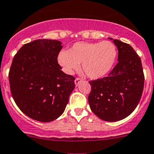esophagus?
Masks as SVG:
<instances>
[{
	"label": "esophagus",
	"mask_w": 154,
	"mask_h": 154,
	"mask_svg": "<svg viewBox=\"0 0 154 154\" xmlns=\"http://www.w3.org/2000/svg\"><path fill=\"white\" fill-rule=\"evenodd\" d=\"M81 81H82V80H81V78H78V77H77V78H76V79H75V81H74L75 85H76V86H78V85H79V84L81 83Z\"/></svg>",
	"instance_id": "1"
}]
</instances>
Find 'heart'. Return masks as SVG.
<instances>
[{"instance_id": "1", "label": "heart", "mask_w": 154, "mask_h": 154, "mask_svg": "<svg viewBox=\"0 0 154 154\" xmlns=\"http://www.w3.org/2000/svg\"><path fill=\"white\" fill-rule=\"evenodd\" d=\"M116 46L110 41L77 42L69 51L62 50L58 55V63L63 70L71 74L81 68L91 79H100L109 73L117 59Z\"/></svg>"}]
</instances>
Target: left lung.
Segmentation results:
<instances>
[{"label": "left lung", "mask_w": 154, "mask_h": 154, "mask_svg": "<svg viewBox=\"0 0 154 154\" xmlns=\"http://www.w3.org/2000/svg\"><path fill=\"white\" fill-rule=\"evenodd\" d=\"M113 42L118 50L117 64L108 77L89 81L90 108L106 121H121L131 114L140 101L144 87L139 55L128 44L116 39Z\"/></svg>", "instance_id": "8db88e82"}]
</instances>
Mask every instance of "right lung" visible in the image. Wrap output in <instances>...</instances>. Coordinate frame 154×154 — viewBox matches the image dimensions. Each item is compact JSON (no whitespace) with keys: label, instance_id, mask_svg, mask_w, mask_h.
Returning a JSON list of instances; mask_svg holds the SVG:
<instances>
[{"label":"right lung","instance_id":"1","mask_svg":"<svg viewBox=\"0 0 154 154\" xmlns=\"http://www.w3.org/2000/svg\"><path fill=\"white\" fill-rule=\"evenodd\" d=\"M62 43L39 39L26 44L15 55L8 78L11 92L23 113L50 122L65 110L75 88V78L66 74L57 61Z\"/></svg>","mask_w":154,"mask_h":154}]
</instances>
